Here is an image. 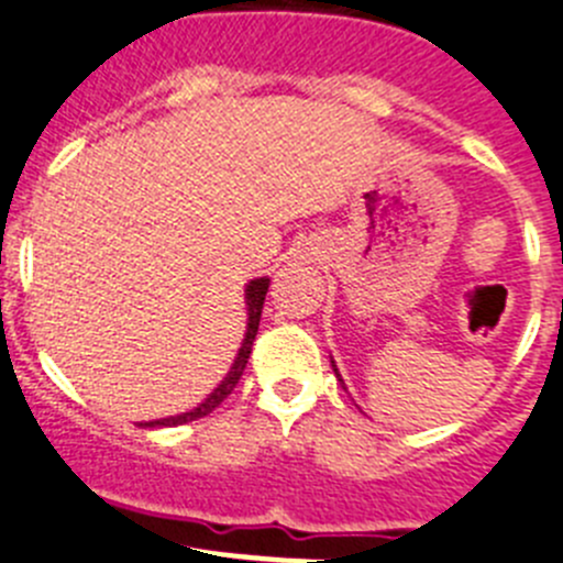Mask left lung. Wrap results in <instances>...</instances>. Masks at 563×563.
Instances as JSON below:
<instances>
[{
    "label": "left lung",
    "mask_w": 563,
    "mask_h": 563,
    "mask_svg": "<svg viewBox=\"0 0 563 563\" xmlns=\"http://www.w3.org/2000/svg\"><path fill=\"white\" fill-rule=\"evenodd\" d=\"M331 367H333V373H336V378H339V384H342V387H344V382H342V376H339V369H336V362H333V358H331Z\"/></svg>",
    "instance_id": "1"
}]
</instances>
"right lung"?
<instances>
[{"mask_svg":"<svg viewBox=\"0 0 563 563\" xmlns=\"http://www.w3.org/2000/svg\"><path fill=\"white\" fill-rule=\"evenodd\" d=\"M266 291H269V277H255V280L246 283V294H244V300H246V333H244V342H241V347H238V353H235V362H232V367L227 369L224 382L212 389V393L207 395L199 407L187 409V412H181V415H170V418L145 420V423H140V427H181V423H190V420L205 418V415H210L212 409L224 401L227 395L235 389L238 378L244 376V367H246V362H250L252 342H255L257 325H261V311H263V300H266Z\"/></svg>","mask_w":563,"mask_h":563,"instance_id":"add662e5","label":"right lung"}]
</instances>
